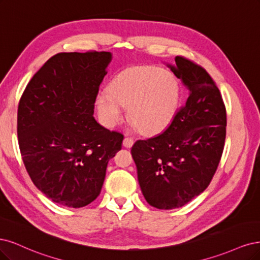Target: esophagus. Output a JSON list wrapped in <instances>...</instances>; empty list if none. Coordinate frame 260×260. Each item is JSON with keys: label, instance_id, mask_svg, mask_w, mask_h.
<instances>
[{"label": "esophagus", "instance_id": "34e87169", "mask_svg": "<svg viewBox=\"0 0 260 260\" xmlns=\"http://www.w3.org/2000/svg\"><path fill=\"white\" fill-rule=\"evenodd\" d=\"M134 145V139L131 137H125L123 140V146L126 148H132Z\"/></svg>", "mask_w": 260, "mask_h": 260}]
</instances>
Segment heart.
Instances as JSON below:
<instances>
[{
    "label": "heart",
    "mask_w": 260,
    "mask_h": 260,
    "mask_svg": "<svg viewBox=\"0 0 260 260\" xmlns=\"http://www.w3.org/2000/svg\"><path fill=\"white\" fill-rule=\"evenodd\" d=\"M180 86L175 75L152 66L132 67L120 72L99 91L96 107L102 122L113 127L128 107L132 123L142 133L155 134L166 128L177 113Z\"/></svg>",
    "instance_id": "b5f03b06"
}]
</instances>
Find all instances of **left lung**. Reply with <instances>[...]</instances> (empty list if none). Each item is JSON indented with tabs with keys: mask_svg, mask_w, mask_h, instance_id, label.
<instances>
[{
	"mask_svg": "<svg viewBox=\"0 0 260 260\" xmlns=\"http://www.w3.org/2000/svg\"><path fill=\"white\" fill-rule=\"evenodd\" d=\"M167 64L188 89L185 106L163 133L137 140L132 156L147 202L158 209L181 207L208 187L218 167L227 114L206 70L185 57Z\"/></svg>",
	"mask_w": 260,
	"mask_h": 260,
	"instance_id": "1",
	"label": "left lung"
}]
</instances>
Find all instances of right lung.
<instances>
[{
    "label": "right lung",
    "instance_id": "obj_1",
    "mask_svg": "<svg viewBox=\"0 0 260 260\" xmlns=\"http://www.w3.org/2000/svg\"><path fill=\"white\" fill-rule=\"evenodd\" d=\"M109 52L59 53L33 75L20 98V153L36 187L53 202L73 208L99 196L110 158L123 135L94 119Z\"/></svg>",
    "mask_w": 260,
    "mask_h": 260
}]
</instances>
